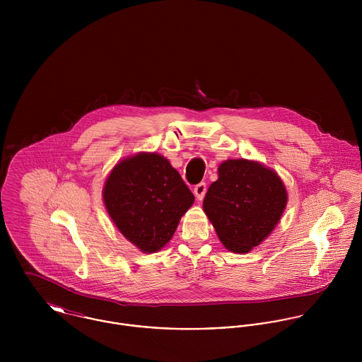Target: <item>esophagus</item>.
I'll return each instance as SVG.
<instances>
[{"mask_svg": "<svg viewBox=\"0 0 362 362\" xmlns=\"http://www.w3.org/2000/svg\"><path fill=\"white\" fill-rule=\"evenodd\" d=\"M206 189V182H199L198 185H195V188H194V194H195V197H197V199H198V201H202V199L205 198Z\"/></svg>", "mask_w": 362, "mask_h": 362, "instance_id": "34e87169", "label": "esophagus"}]
</instances>
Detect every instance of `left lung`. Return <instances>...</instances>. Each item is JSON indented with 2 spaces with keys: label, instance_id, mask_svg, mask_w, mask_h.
I'll return each mask as SVG.
<instances>
[{
  "label": "left lung",
  "instance_id": "8db88e82",
  "mask_svg": "<svg viewBox=\"0 0 362 362\" xmlns=\"http://www.w3.org/2000/svg\"><path fill=\"white\" fill-rule=\"evenodd\" d=\"M286 204L287 192L280 177L257 161L241 158L220 164L204 210L223 245L244 254L272 233Z\"/></svg>",
  "mask_w": 362,
  "mask_h": 362
}]
</instances>
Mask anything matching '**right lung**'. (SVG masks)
Returning a JSON list of instances; mask_svg holds the SVG:
<instances>
[{
    "instance_id": "add662e5",
    "label": "right lung",
    "mask_w": 362,
    "mask_h": 362,
    "mask_svg": "<svg viewBox=\"0 0 362 362\" xmlns=\"http://www.w3.org/2000/svg\"><path fill=\"white\" fill-rule=\"evenodd\" d=\"M103 199L124 237L144 252H156L171 240L195 197L167 158L139 153L112 168Z\"/></svg>"
}]
</instances>
